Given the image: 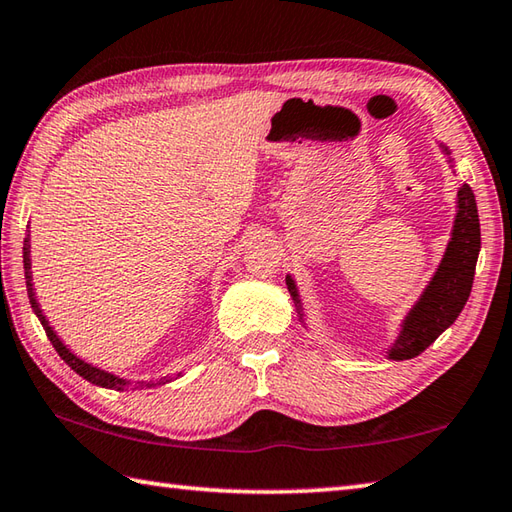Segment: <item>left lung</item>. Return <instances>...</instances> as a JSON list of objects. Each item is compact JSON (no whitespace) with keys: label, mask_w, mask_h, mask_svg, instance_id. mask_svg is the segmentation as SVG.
<instances>
[{"label":"left lung","mask_w":512,"mask_h":512,"mask_svg":"<svg viewBox=\"0 0 512 512\" xmlns=\"http://www.w3.org/2000/svg\"><path fill=\"white\" fill-rule=\"evenodd\" d=\"M441 149L450 156V149ZM452 165V160H448ZM481 249V231H479V216L475 194L468 185H461L457 191V214L452 234L448 240L446 252H443L441 263L435 276L423 289L419 301L410 307V312L401 321V330L397 339L388 347V359L406 361L419 356L426 347L437 341L441 332L457 321V316L464 310V305L470 296L472 281H475L477 256ZM285 283L292 301L296 303L298 318L303 323V303L298 294L296 281L292 276H285Z\"/></svg>","instance_id":"obj_1"}]
</instances>
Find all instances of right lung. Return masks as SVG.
<instances>
[{"mask_svg": "<svg viewBox=\"0 0 512 512\" xmlns=\"http://www.w3.org/2000/svg\"><path fill=\"white\" fill-rule=\"evenodd\" d=\"M28 240L31 238H26L24 240V272H26V289H28V298H31V307H33V312L37 314V318H40V323H42V327H44V332H46V336H48V341L53 343V347L57 350V354L62 356L64 359V363L69 365V368L73 370V372H77L82 376V379H86L89 383H93V385H100V388H109V390H124V388H131V381L129 379H122V376H118V374H113V372H106V370H102V368H95V365H91V363H86L84 359H80V356L77 354H73L69 347L64 345V341L60 339V336H57V332L53 330L51 325H48V318L44 316V312H42V307H40V303H37V296H35V287H33V272H31V243H28ZM182 372H178V374H167V376H160L158 381H138V385L140 388H153V385H165V383H169V381H173V379H178Z\"/></svg>", "mask_w": 512, "mask_h": 512, "instance_id": "add662e5", "label": "right lung"}]
</instances>
